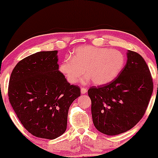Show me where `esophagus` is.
Returning <instances> with one entry per match:
<instances>
[{
    "mask_svg": "<svg viewBox=\"0 0 158 158\" xmlns=\"http://www.w3.org/2000/svg\"><path fill=\"white\" fill-rule=\"evenodd\" d=\"M86 92H87V89L84 88V87L81 89V94H86Z\"/></svg>",
    "mask_w": 158,
    "mask_h": 158,
    "instance_id": "esophagus-1",
    "label": "esophagus"
}]
</instances>
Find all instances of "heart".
Masks as SVG:
<instances>
[{"label":"heart","instance_id":"obj_1","mask_svg":"<svg viewBox=\"0 0 158 158\" xmlns=\"http://www.w3.org/2000/svg\"><path fill=\"white\" fill-rule=\"evenodd\" d=\"M124 56L118 50L94 46L77 48L71 58H66L60 64L59 70L69 82L75 84L84 74L86 83L92 78L96 84H104L114 79L123 69Z\"/></svg>","mask_w":158,"mask_h":158}]
</instances>
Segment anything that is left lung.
I'll return each mask as SVG.
<instances>
[{"instance_id": "obj_1", "label": "left lung", "mask_w": 158, "mask_h": 158, "mask_svg": "<svg viewBox=\"0 0 158 158\" xmlns=\"http://www.w3.org/2000/svg\"><path fill=\"white\" fill-rule=\"evenodd\" d=\"M152 91L145 61L138 53L128 51L126 65L116 78L89 89L95 127L107 135L130 130L145 114Z\"/></svg>"}]
</instances>
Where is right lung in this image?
<instances>
[{"label":"right lung","mask_w":158,"mask_h":158,"mask_svg":"<svg viewBox=\"0 0 158 158\" xmlns=\"http://www.w3.org/2000/svg\"><path fill=\"white\" fill-rule=\"evenodd\" d=\"M57 51L24 58L10 74V103L26 130L35 137L54 139L67 127L71 104L81 95L59 70Z\"/></svg>","instance_id":"right-lung-1"}]
</instances>
